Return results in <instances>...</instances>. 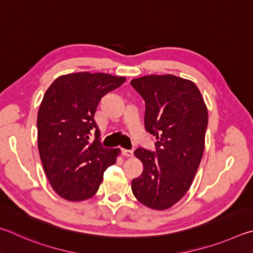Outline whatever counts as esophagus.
<instances>
[{"label":"esophagus","mask_w":253,"mask_h":253,"mask_svg":"<svg viewBox=\"0 0 253 253\" xmlns=\"http://www.w3.org/2000/svg\"><path fill=\"white\" fill-rule=\"evenodd\" d=\"M122 156L126 158H131L133 157V151H131V150H126V149H122Z\"/></svg>","instance_id":"34e87169"}]
</instances>
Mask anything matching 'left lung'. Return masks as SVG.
Masks as SVG:
<instances>
[{"label":"left lung","instance_id":"obj_1","mask_svg":"<svg viewBox=\"0 0 253 253\" xmlns=\"http://www.w3.org/2000/svg\"><path fill=\"white\" fill-rule=\"evenodd\" d=\"M145 101L144 126L158 139L156 152L139 148L143 172L132 180L136 200L153 210L174 206L191 187L205 151L208 109L192 81L172 74L131 81Z\"/></svg>","mask_w":253,"mask_h":253}]
</instances>
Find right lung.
Returning <instances> with one entry per match:
<instances>
[{"label":"right lung","mask_w":253,"mask_h":253,"mask_svg":"<svg viewBox=\"0 0 253 253\" xmlns=\"http://www.w3.org/2000/svg\"><path fill=\"white\" fill-rule=\"evenodd\" d=\"M124 77L78 72L56 78L38 112V148L52 189L68 201H83L99 190L106 168L117 161L120 149L100 143L94 114L106 93L126 82ZM92 131L96 140L88 139Z\"/></svg>","instance_id":"add662e5"}]
</instances>
